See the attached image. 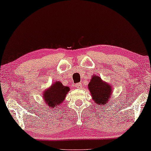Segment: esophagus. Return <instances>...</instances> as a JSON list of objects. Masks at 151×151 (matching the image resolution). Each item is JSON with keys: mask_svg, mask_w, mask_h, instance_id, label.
I'll list each match as a JSON object with an SVG mask.
<instances>
[{"mask_svg": "<svg viewBox=\"0 0 151 151\" xmlns=\"http://www.w3.org/2000/svg\"><path fill=\"white\" fill-rule=\"evenodd\" d=\"M75 86H76V88H81L82 85L81 83H77V84H76Z\"/></svg>", "mask_w": 151, "mask_h": 151, "instance_id": "esophagus-1", "label": "esophagus"}]
</instances>
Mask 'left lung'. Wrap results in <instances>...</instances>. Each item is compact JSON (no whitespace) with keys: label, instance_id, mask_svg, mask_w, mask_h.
Segmentation results:
<instances>
[{"label":"left lung","instance_id":"1","mask_svg":"<svg viewBox=\"0 0 151 151\" xmlns=\"http://www.w3.org/2000/svg\"><path fill=\"white\" fill-rule=\"evenodd\" d=\"M88 88L91 95L92 100L97 104H107L111 98L113 86L98 76H93L88 84Z\"/></svg>","mask_w":151,"mask_h":151}]
</instances>
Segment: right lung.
<instances>
[{"mask_svg": "<svg viewBox=\"0 0 151 151\" xmlns=\"http://www.w3.org/2000/svg\"><path fill=\"white\" fill-rule=\"evenodd\" d=\"M69 91V86H64L60 82L56 81L43 91V100L47 106L55 109L64 102Z\"/></svg>", "mask_w": 151, "mask_h": 151, "instance_id": "right-lung-1", "label": "right lung"}]
</instances>
